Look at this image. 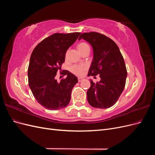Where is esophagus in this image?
Here are the masks:
<instances>
[{
  "label": "esophagus",
  "mask_w": 155,
  "mask_h": 155,
  "mask_svg": "<svg viewBox=\"0 0 155 155\" xmlns=\"http://www.w3.org/2000/svg\"><path fill=\"white\" fill-rule=\"evenodd\" d=\"M78 80L79 82H81L82 80H83V78H78Z\"/></svg>",
  "instance_id": "1"
}]
</instances>
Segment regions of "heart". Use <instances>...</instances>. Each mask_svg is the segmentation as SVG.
<instances>
[{
  "instance_id": "heart-1",
  "label": "heart",
  "mask_w": 155,
  "mask_h": 155,
  "mask_svg": "<svg viewBox=\"0 0 155 155\" xmlns=\"http://www.w3.org/2000/svg\"><path fill=\"white\" fill-rule=\"evenodd\" d=\"M77 48L79 52L81 54L87 52V51H90L91 50L90 46H89L87 43H85V42H81V43H79L77 46ZM87 68V67L85 64H74L70 67V70L74 74L80 76L84 74Z\"/></svg>"
}]
</instances>
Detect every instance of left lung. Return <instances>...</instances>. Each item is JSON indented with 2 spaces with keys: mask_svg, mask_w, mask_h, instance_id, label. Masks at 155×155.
Returning a JSON list of instances; mask_svg holds the SVG:
<instances>
[{
  "mask_svg": "<svg viewBox=\"0 0 155 155\" xmlns=\"http://www.w3.org/2000/svg\"><path fill=\"white\" fill-rule=\"evenodd\" d=\"M83 39L91 45L94 59L88 76L100 75V82L91 80L87 91L88 104L94 108L107 109L113 106L122 93L127 76V68L118 46L109 37L98 32L83 33Z\"/></svg>",
  "mask_w": 155,
  "mask_h": 155,
  "instance_id": "left-lung-1",
  "label": "left lung"
}]
</instances>
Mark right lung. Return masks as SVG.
Returning <instances> with one entry per match:
<instances>
[{
	"label": "right lung",
	"instance_id": "obj_1",
	"mask_svg": "<svg viewBox=\"0 0 155 155\" xmlns=\"http://www.w3.org/2000/svg\"><path fill=\"white\" fill-rule=\"evenodd\" d=\"M80 34L55 33L40 42L32 51L28 69V85L37 102L46 109L58 110L69 104L78 78L68 70L60 71L67 77L59 83L55 77L64 62L68 48Z\"/></svg>",
	"mask_w": 155,
	"mask_h": 155
}]
</instances>
